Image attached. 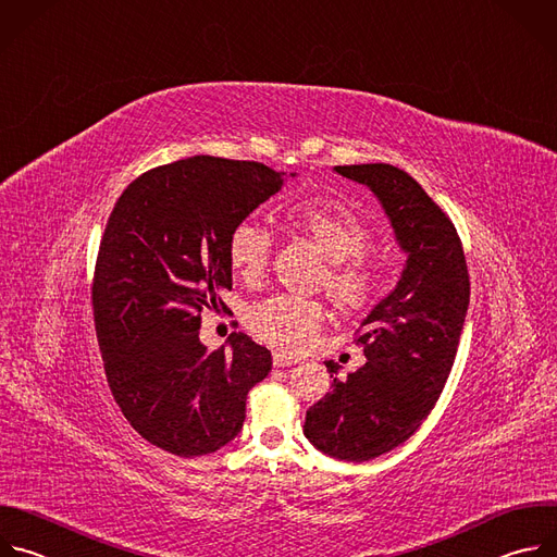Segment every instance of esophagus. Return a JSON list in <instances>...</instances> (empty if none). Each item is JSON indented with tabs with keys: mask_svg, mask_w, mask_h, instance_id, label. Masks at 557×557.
<instances>
[{
	"mask_svg": "<svg viewBox=\"0 0 557 557\" xmlns=\"http://www.w3.org/2000/svg\"><path fill=\"white\" fill-rule=\"evenodd\" d=\"M272 362H274V367H276V369H283V367H292V364H296V362H298V358L287 356V354H283V351H274Z\"/></svg>",
	"mask_w": 557,
	"mask_h": 557,
	"instance_id": "esophagus-1",
	"label": "esophagus"
}]
</instances>
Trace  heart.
<instances>
[{
  "label": "heart",
  "instance_id": "obj_1",
  "mask_svg": "<svg viewBox=\"0 0 557 557\" xmlns=\"http://www.w3.org/2000/svg\"><path fill=\"white\" fill-rule=\"evenodd\" d=\"M292 224L311 237L331 261L324 285L329 296L343 309L367 307L384 285V268L364 250L373 233L338 199L309 195L287 208ZM274 235L255 219H242L233 226L226 255L235 274L246 283H259L272 261ZM326 311L320 300L274 294L248 313L255 336L285 351L307 349L322 329Z\"/></svg>",
  "mask_w": 557,
  "mask_h": 557
}]
</instances>
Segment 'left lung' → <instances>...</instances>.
Returning <instances> with one entry per match:
<instances>
[{"label": "left lung", "mask_w": 557, "mask_h": 557, "mask_svg": "<svg viewBox=\"0 0 557 557\" xmlns=\"http://www.w3.org/2000/svg\"><path fill=\"white\" fill-rule=\"evenodd\" d=\"M367 184L382 201L397 242L408 252L397 287L356 331L367 364L305 417V436L318 450L345 461L375 459L417 432L453 371L470 305L463 244L450 216L393 164L336 166ZM329 373H338L326 362Z\"/></svg>", "instance_id": "1"}]
</instances>
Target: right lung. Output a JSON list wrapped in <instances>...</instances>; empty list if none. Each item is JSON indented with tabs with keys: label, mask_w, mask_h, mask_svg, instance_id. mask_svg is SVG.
Masks as SVG:
<instances>
[{
	"label": "right lung",
	"mask_w": 557,
	"mask_h": 557,
	"mask_svg": "<svg viewBox=\"0 0 557 557\" xmlns=\"http://www.w3.org/2000/svg\"><path fill=\"white\" fill-rule=\"evenodd\" d=\"M283 180L259 162L195 156L136 177L111 210L91 278L107 384L134 430L175 457L224 448L272 356L242 331L199 343L203 311L231 313L226 242Z\"/></svg>",
	"instance_id": "add662e5"
}]
</instances>
